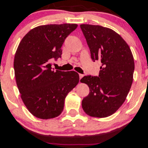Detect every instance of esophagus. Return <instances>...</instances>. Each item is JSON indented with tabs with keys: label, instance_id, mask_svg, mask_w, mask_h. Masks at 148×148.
Returning a JSON list of instances; mask_svg holds the SVG:
<instances>
[{
	"label": "esophagus",
	"instance_id": "esophagus-1",
	"mask_svg": "<svg viewBox=\"0 0 148 148\" xmlns=\"http://www.w3.org/2000/svg\"><path fill=\"white\" fill-rule=\"evenodd\" d=\"M84 77V74H79V79H81V78Z\"/></svg>",
	"mask_w": 148,
	"mask_h": 148
}]
</instances>
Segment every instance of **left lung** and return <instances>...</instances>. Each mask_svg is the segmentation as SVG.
Masks as SVG:
<instances>
[{"instance_id":"1","label":"left lung","mask_w":148,"mask_h":148,"mask_svg":"<svg viewBox=\"0 0 148 148\" xmlns=\"http://www.w3.org/2000/svg\"><path fill=\"white\" fill-rule=\"evenodd\" d=\"M93 61L100 60L98 76H85L90 93L82 101L86 114L106 118L115 113L126 99L133 81L134 61L126 42L114 30L101 25H80Z\"/></svg>"}]
</instances>
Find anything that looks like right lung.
I'll return each mask as SVG.
<instances>
[{"label": "right lung", "instance_id": "add662e5", "mask_svg": "<svg viewBox=\"0 0 148 148\" xmlns=\"http://www.w3.org/2000/svg\"><path fill=\"white\" fill-rule=\"evenodd\" d=\"M77 24L37 26L19 43L14 60L16 85L23 103L34 116L50 119L58 116L64 99L79 81L74 71H54L52 60L62 55V44Z\"/></svg>", "mask_w": 148, "mask_h": 148}]
</instances>
